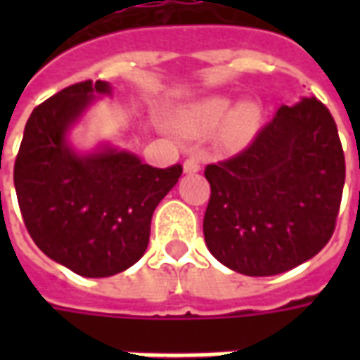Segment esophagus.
<instances>
[{
    "label": "esophagus",
    "instance_id": "1",
    "mask_svg": "<svg viewBox=\"0 0 360 360\" xmlns=\"http://www.w3.org/2000/svg\"><path fill=\"white\" fill-rule=\"evenodd\" d=\"M183 169H185V173L200 172V162H198L196 158H187L185 164H183Z\"/></svg>",
    "mask_w": 360,
    "mask_h": 360
}]
</instances>
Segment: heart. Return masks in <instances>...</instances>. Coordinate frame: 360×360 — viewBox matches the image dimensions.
I'll list each match as a JSON object with an SVG mask.
<instances>
[{
	"mask_svg": "<svg viewBox=\"0 0 360 360\" xmlns=\"http://www.w3.org/2000/svg\"><path fill=\"white\" fill-rule=\"evenodd\" d=\"M219 124V144L226 150H243L257 136L260 127V108L255 102L235 105L229 98H206L187 105L177 113V127L188 136H202Z\"/></svg>",
	"mask_w": 360,
	"mask_h": 360,
	"instance_id": "b5f03b06",
	"label": "heart"
}]
</instances>
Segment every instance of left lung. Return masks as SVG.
I'll return each mask as SVG.
<instances>
[{"mask_svg": "<svg viewBox=\"0 0 360 360\" xmlns=\"http://www.w3.org/2000/svg\"><path fill=\"white\" fill-rule=\"evenodd\" d=\"M204 241L245 276H276L330 241L345 183L332 113L316 98L281 105L241 154L206 165Z\"/></svg>", "mask_w": 360, "mask_h": 360, "instance_id": "8db88e82", "label": "left lung"}]
</instances>
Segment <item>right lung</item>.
Instances as JSON below:
<instances>
[{"label":"right lung","mask_w":360,"mask_h":360,"mask_svg":"<svg viewBox=\"0 0 360 360\" xmlns=\"http://www.w3.org/2000/svg\"><path fill=\"white\" fill-rule=\"evenodd\" d=\"M105 94L110 82H77L34 108L13 172L36 247L84 278H108L141 260L152 214L183 173L179 164L158 169L110 144L86 154L69 144V131Z\"/></svg>","instance_id":"1"}]
</instances>
